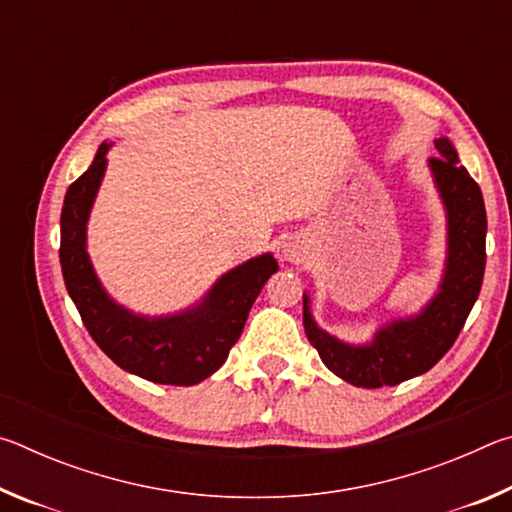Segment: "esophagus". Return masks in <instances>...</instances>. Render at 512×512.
Listing matches in <instances>:
<instances>
[{"mask_svg": "<svg viewBox=\"0 0 512 512\" xmlns=\"http://www.w3.org/2000/svg\"><path fill=\"white\" fill-rule=\"evenodd\" d=\"M284 259L291 264H300L305 259V250H302L298 244H287L284 246Z\"/></svg>", "mask_w": 512, "mask_h": 512, "instance_id": "obj_1", "label": "esophagus"}]
</instances>
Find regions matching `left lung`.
I'll use <instances>...</instances> for the list:
<instances>
[{
  "label": "left lung",
  "instance_id": "1",
  "mask_svg": "<svg viewBox=\"0 0 512 512\" xmlns=\"http://www.w3.org/2000/svg\"><path fill=\"white\" fill-rule=\"evenodd\" d=\"M440 158L429 169L447 212V259L438 293L420 314L397 318L379 327L370 343L339 341L316 325L309 296H302V323L309 343L336 377L361 388L397 386L431 370L452 348L479 298L485 271V205L481 187L458 164L447 137H438Z\"/></svg>",
  "mask_w": 512,
  "mask_h": 512
}]
</instances>
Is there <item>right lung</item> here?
<instances>
[{
  "instance_id": "add662e5",
  "label": "right lung",
  "mask_w": 512,
  "mask_h": 512,
  "mask_svg": "<svg viewBox=\"0 0 512 512\" xmlns=\"http://www.w3.org/2000/svg\"><path fill=\"white\" fill-rule=\"evenodd\" d=\"M103 142L90 169L69 185L60 214V268L69 298L94 343L133 375L155 384L194 386L219 370L244 332L248 311L277 271L271 253L223 273L194 307L171 316H142L101 287L88 255V219L108 167Z\"/></svg>"
}]
</instances>
